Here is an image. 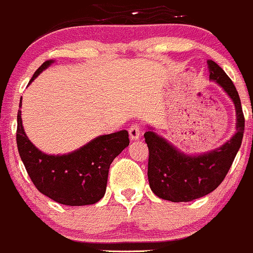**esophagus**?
Masks as SVG:
<instances>
[{
  "label": "esophagus",
  "mask_w": 253,
  "mask_h": 253,
  "mask_svg": "<svg viewBox=\"0 0 253 253\" xmlns=\"http://www.w3.org/2000/svg\"><path fill=\"white\" fill-rule=\"evenodd\" d=\"M129 135L131 139H138L141 136V129L137 124H131V126L129 127Z\"/></svg>",
  "instance_id": "1"
}]
</instances>
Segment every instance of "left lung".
I'll return each mask as SVG.
<instances>
[{"label": "left lung", "instance_id": "obj_1", "mask_svg": "<svg viewBox=\"0 0 253 253\" xmlns=\"http://www.w3.org/2000/svg\"><path fill=\"white\" fill-rule=\"evenodd\" d=\"M208 67L210 80L219 84L235 104L237 132L218 149L190 156L177 150L152 130L146 131L144 138L149 148V184L152 192L165 201L191 202L212 192L225 178L241 148L245 120L238 91L216 62L209 60Z\"/></svg>", "mask_w": 253, "mask_h": 253}]
</instances>
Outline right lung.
<instances>
[{
	"label": "right lung",
	"mask_w": 253,
	"mask_h": 253,
	"mask_svg": "<svg viewBox=\"0 0 253 253\" xmlns=\"http://www.w3.org/2000/svg\"><path fill=\"white\" fill-rule=\"evenodd\" d=\"M52 62L41 65L29 84ZM16 141L18 154L36 189L52 201L70 207L95 204L104 196L110 164L130 143L126 130H121L96 137L70 154L46 155L27 137L21 110L17 114Z\"/></svg>",
	"instance_id": "1"
}]
</instances>
